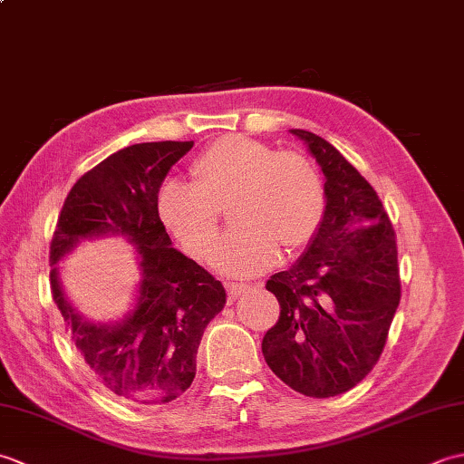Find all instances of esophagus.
Wrapping results in <instances>:
<instances>
[{"label":"esophagus","mask_w":464,"mask_h":464,"mask_svg":"<svg viewBox=\"0 0 464 464\" xmlns=\"http://www.w3.org/2000/svg\"><path fill=\"white\" fill-rule=\"evenodd\" d=\"M249 289H251V285H247V283H227V291H229L231 299L241 297V295L247 293Z\"/></svg>","instance_id":"obj_1"}]
</instances>
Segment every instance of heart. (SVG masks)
<instances>
[{
  "label": "heart",
  "instance_id": "obj_1",
  "mask_svg": "<svg viewBox=\"0 0 464 464\" xmlns=\"http://www.w3.org/2000/svg\"><path fill=\"white\" fill-rule=\"evenodd\" d=\"M193 183L169 179L157 193L163 225L187 253L203 259L219 235V207L235 201L239 229L225 235L211 265L229 277H253L277 263L281 247L301 251L327 213L323 177L307 155L273 151L245 135H223L191 167Z\"/></svg>",
  "mask_w": 464,
  "mask_h": 464
}]
</instances>
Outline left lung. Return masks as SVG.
Returning a JSON list of instances; mask_svg holds the SVG:
<instances>
[{
  "instance_id": "1",
  "label": "left lung",
  "mask_w": 464,
  "mask_h": 464,
  "mask_svg": "<svg viewBox=\"0 0 464 464\" xmlns=\"http://www.w3.org/2000/svg\"><path fill=\"white\" fill-rule=\"evenodd\" d=\"M324 175L327 213L319 233L267 291L281 304L263 357L301 395L327 399L377 364L401 301L395 231L377 191L323 137L291 130Z\"/></svg>"
}]
</instances>
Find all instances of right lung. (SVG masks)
Returning a JSON list of instances; mask_svg holds the SVG:
<instances>
[{
    "label": "right lung",
    "mask_w": 464,
    "mask_h": 464,
    "mask_svg": "<svg viewBox=\"0 0 464 464\" xmlns=\"http://www.w3.org/2000/svg\"><path fill=\"white\" fill-rule=\"evenodd\" d=\"M191 147L137 143L95 165L69 191L49 249L53 301L75 349L105 391L137 405H165L191 387L203 331L227 301L221 281L173 247L157 211L167 173ZM111 234L134 245L142 279L131 312L95 324L66 299L58 261Z\"/></svg>",
    "instance_id": "right-lung-1"
}]
</instances>
